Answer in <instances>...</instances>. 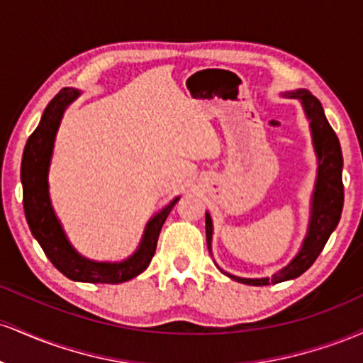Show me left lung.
Masks as SVG:
<instances>
[{"instance_id":"obj_1","label":"left lung","mask_w":363,"mask_h":363,"mask_svg":"<svg viewBox=\"0 0 363 363\" xmlns=\"http://www.w3.org/2000/svg\"><path fill=\"white\" fill-rule=\"evenodd\" d=\"M286 97L298 99L302 102L303 109H306L307 118L311 119V131L312 138H314V147L319 157V172H318V184L314 191V201H312V218L309 225V234L301 252L295 256V259L290 262L286 268L281 272L273 274V278H259V280H251V278H239L232 277L234 280L245 283V285H269V283H280L291 278L301 277L303 272L314 264L318 259L320 251L326 245L329 235L338 225L341 218V210H343V179H341V170H343V155H341L340 140L336 136L335 129L328 123L324 109L320 102L311 91L297 90L289 91ZM211 218L206 213V242L208 249L211 244Z\"/></svg>"}]
</instances>
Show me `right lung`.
Segmentation results:
<instances>
[{
  "mask_svg": "<svg viewBox=\"0 0 363 363\" xmlns=\"http://www.w3.org/2000/svg\"><path fill=\"white\" fill-rule=\"evenodd\" d=\"M78 95L80 94L74 89L60 90V94L44 109L39 126L28 136L22 157V169H20L25 218H27L32 235L40 244L45 256L65 277L74 281L116 285V283H123L138 277L148 268L150 261L155 254L162 225L174 205L179 201V198L174 199L169 206H165L160 213L150 220L140 249L129 259L114 262V264L112 262H94L85 259L74 251L52 211L48 191V170L62 112Z\"/></svg>",
  "mask_w": 363,
  "mask_h": 363,
  "instance_id": "right-lung-1",
  "label": "right lung"
}]
</instances>
